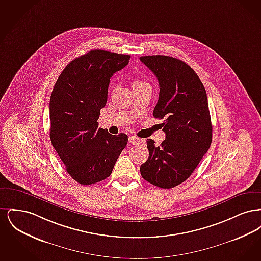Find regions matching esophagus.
I'll return each mask as SVG.
<instances>
[{"label": "esophagus", "instance_id": "obj_1", "mask_svg": "<svg viewBox=\"0 0 261 261\" xmlns=\"http://www.w3.org/2000/svg\"><path fill=\"white\" fill-rule=\"evenodd\" d=\"M145 141L138 138L136 136H130L129 137V143L132 144V145H136V144H140V143H144Z\"/></svg>", "mask_w": 261, "mask_h": 261}]
</instances>
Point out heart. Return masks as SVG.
Returning a JSON list of instances; mask_svg holds the SVG:
<instances>
[{
  "label": "heart",
  "mask_w": 261,
  "mask_h": 261,
  "mask_svg": "<svg viewBox=\"0 0 261 261\" xmlns=\"http://www.w3.org/2000/svg\"><path fill=\"white\" fill-rule=\"evenodd\" d=\"M132 85H133L134 89H136V88L150 87L149 83H148L147 81H145V80H143V79H139V78H137V79H135V80L133 81Z\"/></svg>",
  "instance_id": "b5f03b06"
}]
</instances>
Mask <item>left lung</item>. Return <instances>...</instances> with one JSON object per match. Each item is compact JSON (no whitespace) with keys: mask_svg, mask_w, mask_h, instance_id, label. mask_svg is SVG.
I'll return each instance as SVG.
<instances>
[{"mask_svg":"<svg viewBox=\"0 0 261 261\" xmlns=\"http://www.w3.org/2000/svg\"><path fill=\"white\" fill-rule=\"evenodd\" d=\"M140 60L159 80L160 97L152 114L164 118L165 133L158 147L153 140H147L149 159L140 171L150 184L170 189L186 181L211 147L207 96L199 76L186 62L160 55Z\"/></svg>","mask_w":261,"mask_h":261,"instance_id":"8db88e82","label":"left lung"}]
</instances>
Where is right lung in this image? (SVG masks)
<instances>
[{
  "label": "right lung",
  "mask_w": 261,
  "mask_h": 261,
  "mask_svg": "<svg viewBox=\"0 0 261 261\" xmlns=\"http://www.w3.org/2000/svg\"><path fill=\"white\" fill-rule=\"evenodd\" d=\"M129 55L93 50L69 62L50 99V138L65 169L76 182L91 185L107 179L128 136L99 127L112 75L125 67Z\"/></svg>",
  "instance_id": "right-lung-1"
}]
</instances>
